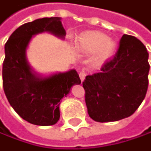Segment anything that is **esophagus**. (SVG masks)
<instances>
[{
	"instance_id": "obj_1",
	"label": "esophagus",
	"mask_w": 151,
	"mask_h": 151,
	"mask_svg": "<svg viewBox=\"0 0 151 151\" xmlns=\"http://www.w3.org/2000/svg\"><path fill=\"white\" fill-rule=\"evenodd\" d=\"M86 76H87V74H86V73H85L84 71H81V72L79 73V77H80L81 81H84Z\"/></svg>"
}]
</instances>
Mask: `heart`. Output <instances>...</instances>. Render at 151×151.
Returning a JSON list of instances; mask_svg holds the SVG:
<instances>
[{"instance_id": "1", "label": "heart", "mask_w": 151, "mask_h": 151, "mask_svg": "<svg viewBox=\"0 0 151 151\" xmlns=\"http://www.w3.org/2000/svg\"><path fill=\"white\" fill-rule=\"evenodd\" d=\"M77 47L86 53H96V59L100 61L109 59L114 54L116 43L108 39L106 34L92 32L81 35L77 40Z\"/></svg>"}]
</instances>
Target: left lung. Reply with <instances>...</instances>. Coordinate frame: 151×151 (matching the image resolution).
Returning a JSON list of instances; mask_svg holds the SVG:
<instances>
[{
	"label": "left lung",
	"instance_id": "obj_1",
	"mask_svg": "<svg viewBox=\"0 0 151 151\" xmlns=\"http://www.w3.org/2000/svg\"><path fill=\"white\" fill-rule=\"evenodd\" d=\"M149 72L146 47L124 34L114 58L83 82L88 116L98 122H110L133 115L145 99Z\"/></svg>",
	"mask_w": 151,
	"mask_h": 151
}]
</instances>
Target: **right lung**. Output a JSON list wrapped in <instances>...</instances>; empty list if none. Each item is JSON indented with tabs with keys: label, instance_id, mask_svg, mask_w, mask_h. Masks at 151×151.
Segmentation results:
<instances>
[{
	"label": "right lung",
	"instance_id": "right-lung-1",
	"mask_svg": "<svg viewBox=\"0 0 151 151\" xmlns=\"http://www.w3.org/2000/svg\"><path fill=\"white\" fill-rule=\"evenodd\" d=\"M42 32L61 39L66 35L60 17L38 18L18 27L4 45L2 85L8 102L23 119L34 125L49 126L60 119V100L81 80L75 69L47 76L33 71L26 51L32 38Z\"/></svg>",
	"mask_w": 151,
	"mask_h": 151
}]
</instances>
